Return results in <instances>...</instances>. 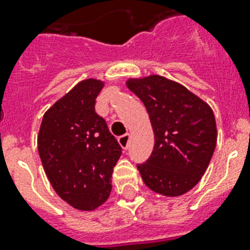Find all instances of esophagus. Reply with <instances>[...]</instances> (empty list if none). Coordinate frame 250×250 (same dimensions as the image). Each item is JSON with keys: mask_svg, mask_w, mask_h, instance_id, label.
Returning <instances> with one entry per match:
<instances>
[{"mask_svg": "<svg viewBox=\"0 0 250 250\" xmlns=\"http://www.w3.org/2000/svg\"><path fill=\"white\" fill-rule=\"evenodd\" d=\"M118 143L121 145L122 148L127 150L128 148V144H129V133H125V135H122V136L118 137Z\"/></svg>", "mask_w": 250, "mask_h": 250, "instance_id": "34e87169", "label": "esophagus"}]
</instances>
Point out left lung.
Masks as SVG:
<instances>
[{
  "label": "left lung",
  "instance_id": "1",
  "mask_svg": "<svg viewBox=\"0 0 250 250\" xmlns=\"http://www.w3.org/2000/svg\"><path fill=\"white\" fill-rule=\"evenodd\" d=\"M146 107L154 148L137 165L145 186L176 197L190 190L205 174L217 145L211 107L184 85L160 75L125 82Z\"/></svg>",
  "mask_w": 250,
  "mask_h": 250
}]
</instances>
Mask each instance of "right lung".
Segmentation results:
<instances>
[{
  "label": "right lung",
  "instance_id": "1",
  "mask_svg": "<svg viewBox=\"0 0 250 250\" xmlns=\"http://www.w3.org/2000/svg\"><path fill=\"white\" fill-rule=\"evenodd\" d=\"M104 82L76 84L44 114L37 149L49 182L63 201L92 211L109 198L111 175L122 154L104 118L94 111Z\"/></svg>",
  "mask_w": 250,
  "mask_h": 250
}]
</instances>
